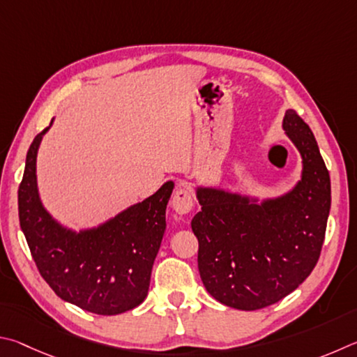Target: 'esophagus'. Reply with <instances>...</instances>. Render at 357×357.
Instances as JSON below:
<instances>
[{"mask_svg": "<svg viewBox=\"0 0 357 357\" xmlns=\"http://www.w3.org/2000/svg\"><path fill=\"white\" fill-rule=\"evenodd\" d=\"M192 204H195V201H192L191 191L186 190V188H178L177 191H175V195H174L172 201H171L174 211H175V213H178V215L190 213L191 208H192Z\"/></svg>", "mask_w": 357, "mask_h": 357, "instance_id": "34e87169", "label": "esophagus"}]
</instances>
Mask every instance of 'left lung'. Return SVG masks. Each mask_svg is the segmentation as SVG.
<instances>
[{
  "label": "left lung",
  "instance_id": "obj_1",
  "mask_svg": "<svg viewBox=\"0 0 357 357\" xmlns=\"http://www.w3.org/2000/svg\"><path fill=\"white\" fill-rule=\"evenodd\" d=\"M282 128L303 158L301 180L287 195L257 199L220 188L196 190L202 210L191 229L197 266L216 301L240 310L271 305L296 290L314 270L331 210V178L315 136L295 109Z\"/></svg>",
  "mask_w": 357,
  "mask_h": 357
}]
</instances>
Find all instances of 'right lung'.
Here are the masks:
<instances>
[{
  "label": "right lung",
  "mask_w": 357,
  "mask_h": 357,
  "mask_svg": "<svg viewBox=\"0 0 357 357\" xmlns=\"http://www.w3.org/2000/svg\"><path fill=\"white\" fill-rule=\"evenodd\" d=\"M48 128L31 144L18 188L20 227L37 270L56 295L83 310L117 315L135 309L147 296L174 182L98 227L73 232L48 213L37 190V150Z\"/></svg>",
  "instance_id": "obj_1"
}]
</instances>
